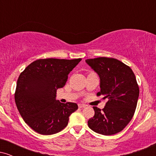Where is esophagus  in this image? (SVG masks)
Returning <instances> with one entry per match:
<instances>
[{
	"label": "esophagus",
	"instance_id": "1",
	"mask_svg": "<svg viewBox=\"0 0 156 156\" xmlns=\"http://www.w3.org/2000/svg\"><path fill=\"white\" fill-rule=\"evenodd\" d=\"M87 105H86L85 104H78V107H79L80 108H84V107H86Z\"/></svg>",
	"mask_w": 156,
	"mask_h": 156
}]
</instances>
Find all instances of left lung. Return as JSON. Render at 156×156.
<instances>
[{"instance_id":"8db88e82","label":"left lung","mask_w":156,"mask_h":156,"mask_svg":"<svg viewBox=\"0 0 156 156\" xmlns=\"http://www.w3.org/2000/svg\"><path fill=\"white\" fill-rule=\"evenodd\" d=\"M86 62L100 77L101 91L106 99L103 109L93 107L94 117L88 121L93 131L109 136L120 132L130 122L136 108L139 88L130 67L113 58L99 57Z\"/></svg>"}]
</instances>
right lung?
Instances as JSON below:
<instances>
[{"label": "right lung", "instance_id": "1", "mask_svg": "<svg viewBox=\"0 0 156 156\" xmlns=\"http://www.w3.org/2000/svg\"><path fill=\"white\" fill-rule=\"evenodd\" d=\"M80 60L38 59L20 73L15 93V103L25 122L34 131L51 135L67 125L69 117L78 109V105L56 101V90L64 87L69 73Z\"/></svg>", "mask_w": 156, "mask_h": 156}]
</instances>
